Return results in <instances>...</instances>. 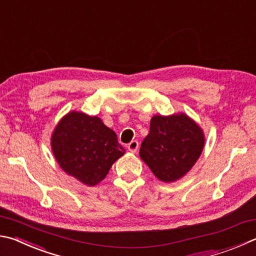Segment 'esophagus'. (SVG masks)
I'll return each instance as SVG.
<instances>
[{
  "instance_id": "1",
  "label": "esophagus",
  "mask_w": 256,
  "mask_h": 256,
  "mask_svg": "<svg viewBox=\"0 0 256 256\" xmlns=\"http://www.w3.org/2000/svg\"><path fill=\"white\" fill-rule=\"evenodd\" d=\"M138 148V142L136 140H133L128 144V148L130 152H136Z\"/></svg>"
}]
</instances>
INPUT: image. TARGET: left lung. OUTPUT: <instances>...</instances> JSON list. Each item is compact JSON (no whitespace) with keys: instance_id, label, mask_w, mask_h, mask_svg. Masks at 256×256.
<instances>
[{"instance_id":"8db88e82","label":"left lung","mask_w":256,"mask_h":256,"mask_svg":"<svg viewBox=\"0 0 256 256\" xmlns=\"http://www.w3.org/2000/svg\"><path fill=\"white\" fill-rule=\"evenodd\" d=\"M204 146L202 130L188 115H154L141 144L140 156L158 179L174 182L192 168Z\"/></svg>"}]
</instances>
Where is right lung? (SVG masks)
Returning <instances> with one entry per match:
<instances>
[{
  "label": "right lung",
  "instance_id": "1",
  "mask_svg": "<svg viewBox=\"0 0 256 256\" xmlns=\"http://www.w3.org/2000/svg\"><path fill=\"white\" fill-rule=\"evenodd\" d=\"M51 148L64 172L86 186H96L125 150L113 130L100 118L69 112L51 136Z\"/></svg>",
  "mask_w": 256,
  "mask_h": 256
}]
</instances>
